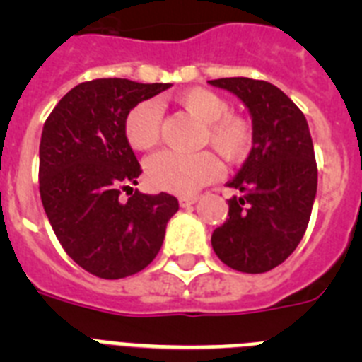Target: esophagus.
<instances>
[{
	"label": "esophagus",
	"mask_w": 362,
	"mask_h": 362,
	"mask_svg": "<svg viewBox=\"0 0 362 362\" xmlns=\"http://www.w3.org/2000/svg\"><path fill=\"white\" fill-rule=\"evenodd\" d=\"M197 201H199V197H197V196H185V197H179V204H181L183 209H187V206H192V204H196Z\"/></svg>",
	"instance_id": "esophagus-1"
}]
</instances>
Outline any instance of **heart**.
<instances>
[{
  "instance_id": "obj_1",
  "label": "heart",
  "mask_w": 362,
  "mask_h": 362,
  "mask_svg": "<svg viewBox=\"0 0 362 362\" xmlns=\"http://www.w3.org/2000/svg\"><path fill=\"white\" fill-rule=\"evenodd\" d=\"M179 105L204 127V139L230 163L241 161L252 148V130L245 119L230 116V105L209 88H190L179 95ZM161 105L146 99L136 105L124 119V136L136 150H150L159 139ZM146 181L150 187L175 196L196 194L204 185L219 177V161L210 152L179 153L165 150L146 161Z\"/></svg>"
}]
</instances>
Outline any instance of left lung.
Here are the masks:
<instances>
[{
    "label": "left lung",
    "mask_w": 362,
    "mask_h": 362,
    "mask_svg": "<svg viewBox=\"0 0 362 362\" xmlns=\"http://www.w3.org/2000/svg\"><path fill=\"white\" fill-rule=\"evenodd\" d=\"M248 108L252 150L228 183V219L214 230L217 257L238 272L263 274L288 257L308 226L317 194V165L305 114L268 81H209Z\"/></svg>",
    "instance_id": "obj_1"
}]
</instances>
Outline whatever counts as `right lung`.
Returning a JSON list of instances; mask_svg holds the SVG:
<instances>
[{"label": "right lung", "instance_id": "add662e5", "mask_svg": "<svg viewBox=\"0 0 362 362\" xmlns=\"http://www.w3.org/2000/svg\"><path fill=\"white\" fill-rule=\"evenodd\" d=\"M170 83L94 79L74 86L50 112L40 143L41 203L66 254L101 279H123L161 250L179 203L134 190L141 166L124 136L136 105ZM129 194V192H127Z\"/></svg>", "mask_w": 362, "mask_h": 362}]
</instances>
